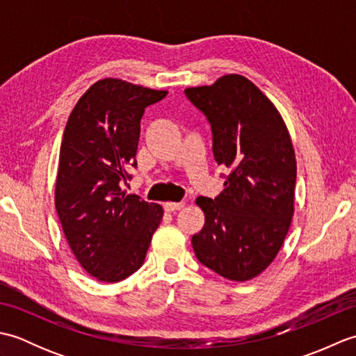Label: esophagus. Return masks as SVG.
<instances>
[{
    "label": "esophagus",
    "mask_w": 356,
    "mask_h": 356,
    "mask_svg": "<svg viewBox=\"0 0 356 356\" xmlns=\"http://www.w3.org/2000/svg\"><path fill=\"white\" fill-rule=\"evenodd\" d=\"M184 207H185L184 202H179V203H176V202H166L165 205H163L165 211H168V213H174V211L182 209Z\"/></svg>",
    "instance_id": "1"
}]
</instances>
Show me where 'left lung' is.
Listing matches in <instances>:
<instances>
[{"mask_svg": "<svg viewBox=\"0 0 356 356\" xmlns=\"http://www.w3.org/2000/svg\"><path fill=\"white\" fill-rule=\"evenodd\" d=\"M207 116L217 165L228 168L216 199L199 197L205 225L191 238L203 266L246 282L274 261L293 216L297 162L289 131L266 96L240 74L185 90Z\"/></svg>", "mask_w": 356, "mask_h": 356, "instance_id": "obj_1", "label": "left lung"}]
</instances>
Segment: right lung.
<instances>
[{
	"label": "right lung",
	"instance_id": "right-lung-1",
	"mask_svg": "<svg viewBox=\"0 0 356 356\" xmlns=\"http://www.w3.org/2000/svg\"><path fill=\"white\" fill-rule=\"evenodd\" d=\"M168 95L122 79L95 82L67 120L55 205L79 264L99 282L116 283L138 270L163 209L122 185L138 166L140 119Z\"/></svg>",
	"mask_w": 356,
	"mask_h": 356
}]
</instances>
